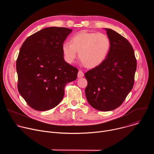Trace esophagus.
<instances>
[{
	"instance_id": "esophagus-1",
	"label": "esophagus",
	"mask_w": 154,
	"mask_h": 154,
	"mask_svg": "<svg viewBox=\"0 0 154 154\" xmlns=\"http://www.w3.org/2000/svg\"><path fill=\"white\" fill-rule=\"evenodd\" d=\"M84 76V73L83 72V71H79V72H78V74H77V77L78 78H82Z\"/></svg>"
}]
</instances>
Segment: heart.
Instances as JSON below:
<instances>
[{"instance_id":"b5f03b06","label":"heart","mask_w":154,"mask_h":154,"mask_svg":"<svg viewBox=\"0 0 154 154\" xmlns=\"http://www.w3.org/2000/svg\"><path fill=\"white\" fill-rule=\"evenodd\" d=\"M111 46V40L106 34L82 31L71 38V43L63 42L61 48L68 63H74L79 52L83 63L88 68H95L106 59Z\"/></svg>"}]
</instances>
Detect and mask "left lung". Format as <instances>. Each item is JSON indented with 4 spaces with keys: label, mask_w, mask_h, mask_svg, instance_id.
<instances>
[{
    "label": "left lung",
    "mask_w": 154,
    "mask_h": 154,
    "mask_svg": "<svg viewBox=\"0 0 154 154\" xmlns=\"http://www.w3.org/2000/svg\"><path fill=\"white\" fill-rule=\"evenodd\" d=\"M112 42L104 61L85 74L88 85L86 99L99 111H111L119 107L133 88L137 60L128 41L116 32L105 29Z\"/></svg>",
    "instance_id": "obj_1"
}]
</instances>
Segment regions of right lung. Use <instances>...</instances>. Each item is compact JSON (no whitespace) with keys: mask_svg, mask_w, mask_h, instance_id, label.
<instances>
[{"mask_svg":"<svg viewBox=\"0 0 154 154\" xmlns=\"http://www.w3.org/2000/svg\"><path fill=\"white\" fill-rule=\"evenodd\" d=\"M72 31L65 27L43 29L29 36L20 49L17 89L35 110L47 111L58 105L66 85L77 79L78 69L64 61L61 48Z\"/></svg>","mask_w":154,"mask_h":154,"instance_id":"1","label":"right lung"}]
</instances>
